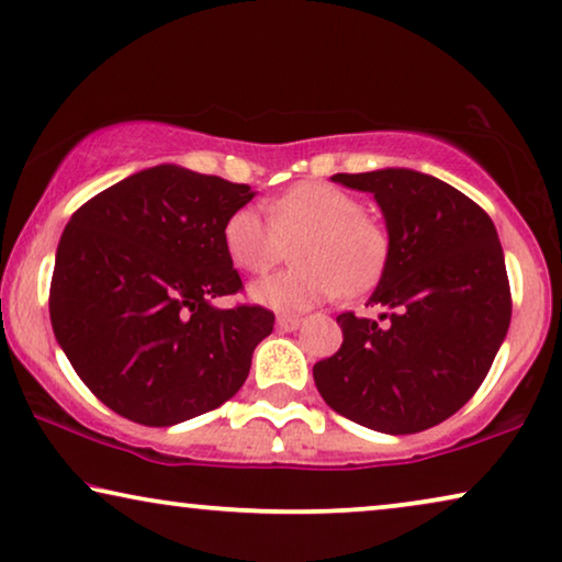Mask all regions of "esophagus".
<instances>
[{
  "label": "esophagus",
  "instance_id": "obj_1",
  "mask_svg": "<svg viewBox=\"0 0 562 562\" xmlns=\"http://www.w3.org/2000/svg\"><path fill=\"white\" fill-rule=\"evenodd\" d=\"M303 318L300 315H278V328L280 330H295Z\"/></svg>",
  "mask_w": 562,
  "mask_h": 562
}]
</instances>
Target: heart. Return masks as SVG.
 <instances>
[{
  "label": "heart",
  "instance_id": "b5f03b06",
  "mask_svg": "<svg viewBox=\"0 0 562 562\" xmlns=\"http://www.w3.org/2000/svg\"><path fill=\"white\" fill-rule=\"evenodd\" d=\"M290 270L251 284V297L274 311L303 307L336 295H359L382 278L390 236L379 218L341 188L323 180L290 186L262 211L244 205L224 224L232 262L249 274H265L288 257Z\"/></svg>",
  "mask_w": 562,
  "mask_h": 562
}]
</instances>
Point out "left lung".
I'll use <instances>...</instances> for the list:
<instances>
[{
    "label": "left lung",
    "instance_id": "left-lung-1",
    "mask_svg": "<svg viewBox=\"0 0 562 562\" xmlns=\"http://www.w3.org/2000/svg\"><path fill=\"white\" fill-rule=\"evenodd\" d=\"M334 180L382 205L390 257L369 305L386 313L384 323L338 315L344 344L315 363V386L363 428L428 430L476 394L509 330L512 290L494 221L453 186L415 170Z\"/></svg>",
    "mask_w": 562,
    "mask_h": 562
}]
</instances>
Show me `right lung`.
<instances>
[{
  "label": "right lung",
  "mask_w": 562,
  "mask_h": 562,
  "mask_svg": "<svg viewBox=\"0 0 562 562\" xmlns=\"http://www.w3.org/2000/svg\"><path fill=\"white\" fill-rule=\"evenodd\" d=\"M249 186L157 165L70 216L50 280V323L81 382L126 420L168 428L241 390L257 344L272 334L262 305L213 307L244 290L224 224Z\"/></svg>",
  "instance_id": "right-lung-1"
}]
</instances>
